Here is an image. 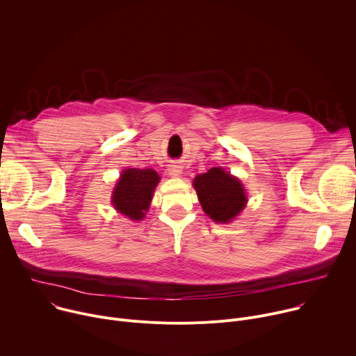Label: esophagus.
<instances>
[{
    "instance_id": "obj_1",
    "label": "esophagus",
    "mask_w": 356,
    "mask_h": 356,
    "mask_svg": "<svg viewBox=\"0 0 356 356\" xmlns=\"http://www.w3.org/2000/svg\"><path fill=\"white\" fill-rule=\"evenodd\" d=\"M181 166L180 165H177V163H172V165H169V168H168V173H169V176H172V177H179L180 175H181Z\"/></svg>"
}]
</instances>
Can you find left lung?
I'll use <instances>...</instances> for the list:
<instances>
[{"instance_id":"obj_1","label":"left lung","mask_w":356,"mask_h":356,"mask_svg":"<svg viewBox=\"0 0 356 356\" xmlns=\"http://www.w3.org/2000/svg\"><path fill=\"white\" fill-rule=\"evenodd\" d=\"M193 186L202 210L214 222H231L246 206L248 198L241 180L222 168L198 175Z\"/></svg>"}]
</instances>
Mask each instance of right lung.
Segmentation results:
<instances>
[{
  "label": "right lung",
  "instance_id": "1",
  "mask_svg": "<svg viewBox=\"0 0 356 356\" xmlns=\"http://www.w3.org/2000/svg\"><path fill=\"white\" fill-rule=\"evenodd\" d=\"M159 180L154 169H125L113 191L115 210L129 220H143Z\"/></svg>",
  "mask_w": 356,
  "mask_h": 356
}]
</instances>
